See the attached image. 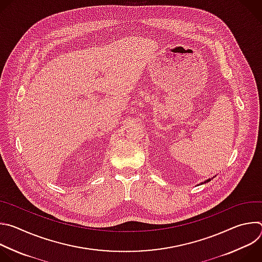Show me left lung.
Returning a JSON list of instances; mask_svg holds the SVG:
<instances>
[{"label": "left lung", "mask_w": 262, "mask_h": 262, "mask_svg": "<svg viewBox=\"0 0 262 262\" xmlns=\"http://www.w3.org/2000/svg\"><path fill=\"white\" fill-rule=\"evenodd\" d=\"M211 179H212V178H211ZM211 179H210V178H209V179H207V180H205V181H204V183H206V182H209V181H210V180H211Z\"/></svg>", "instance_id": "obj_1"}]
</instances>
